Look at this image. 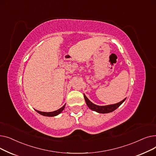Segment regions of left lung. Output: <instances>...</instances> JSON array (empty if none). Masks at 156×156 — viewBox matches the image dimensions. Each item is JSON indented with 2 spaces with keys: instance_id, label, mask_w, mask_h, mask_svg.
I'll list each match as a JSON object with an SVG mask.
<instances>
[{
  "instance_id": "obj_1",
  "label": "left lung",
  "mask_w": 156,
  "mask_h": 156,
  "mask_svg": "<svg viewBox=\"0 0 156 156\" xmlns=\"http://www.w3.org/2000/svg\"><path fill=\"white\" fill-rule=\"evenodd\" d=\"M84 98H85V100L86 102L87 105H88V107L94 111H96L97 112H99V113H109V112H111L112 111H114L115 109H116L123 102L125 101V99L122 100V101L115 104H112V105H104V106H100V105H97L94 104H93L92 102L88 100V98L84 95Z\"/></svg>"
}]
</instances>
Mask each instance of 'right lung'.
Segmentation results:
<instances>
[{
  "label": "right lung",
  "mask_w": 156,
  "mask_h": 156,
  "mask_svg": "<svg viewBox=\"0 0 156 156\" xmlns=\"http://www.w3.org/2000/svg\"><path fill=\"white\" fill-rule=\"evenodd\" d=\"M64 108H65V105H63L61 108L59 109L58 110L55 111H53V112H42V111H37V110H36V111H37V112H38L39 114H42V115L45 116H55L58 115L59 114H60V113L63 111V109H64Z\"/></svg>",
  "instance_id": "right-lung-1"
}]
</instances>
